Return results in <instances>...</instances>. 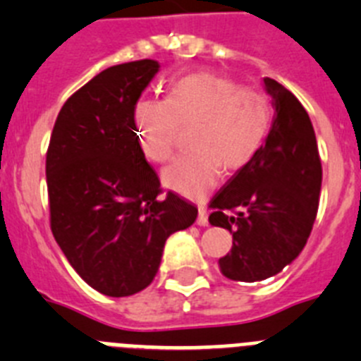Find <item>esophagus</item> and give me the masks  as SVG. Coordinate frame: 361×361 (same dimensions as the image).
Returning a JSON list of instances; mask_svg holds the SVG:
<instances>
[{
  "label": "esophagus",
  "instance_id": "obj_1",
  "mask_svg": "<svg viewBox=\"0 0 361 361\" xmlns=\"http://www.w3.org/2000/svg\"><path fill=\"white\" fill-rule=\"evenodd\" d=\"M197 210H200V214H197V225L207 226L209 225V216H207V210H204L203 204H200V207H197Z\"/></svg>",
  "mask_w": 361,
  "mask_h": 361
}]
</instances>
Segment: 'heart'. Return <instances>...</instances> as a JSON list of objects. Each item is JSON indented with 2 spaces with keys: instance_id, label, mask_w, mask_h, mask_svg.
<instances>
[{
  "instance_id": "b5f03b06",
  "label": "heart",
  "mask_w": 361,
  "mask_h": 361,
  "mask_svg": "<svg viewBox=\"0 0 361 361\" xmlns=\"http://www.w3.org/2000/svg\"><path fill=\"white\" fill-rule=\"evenodd\" d=\"M142 152L154 164L173 158L181 128L192 124V151L161 174L165 187L190 197L207 194L221 171H239L264 145L274 106L264 92L197 71L171 82L165 99H140L133 109Z\"/></svg>"
}]
</instances>
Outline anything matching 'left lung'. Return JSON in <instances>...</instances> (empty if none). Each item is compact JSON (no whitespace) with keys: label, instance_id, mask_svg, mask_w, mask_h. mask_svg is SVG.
<instances>
[{"label":"left lung","instance_id":"1","mask_svg":"<svg viewBox=\"0 0 361 361\" xmlns=\"http://www.w3.org/2000/svg\"><path fill=\"white\" fill-rule=\"evenodd\" d=\"M275 108L264 145L210 201V225L226 228L232 250L219 259L232 281L274 277L306 246L322 187V164L313 124L297 97L264 79Z\"/></svg>","mask_w":361,"mask_h":361}]
</instances>
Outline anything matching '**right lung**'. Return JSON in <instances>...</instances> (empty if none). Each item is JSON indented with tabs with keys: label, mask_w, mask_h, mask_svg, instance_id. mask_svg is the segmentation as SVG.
Returning <instances> with one entry per match:
<instances>
[{
	"label": "right lung",
	"mask_w": 361,
	"mask_h": 361,
	"mask_svg": "<svg viewBox=\"0 0 361 361\" xmlns=\"http://www.w3.org/2000/svg\"><path fill=\"white\" fill-rule=\"evenodd\" d=\"M160 70L142 59L100 71L64 102L47 152L50 226L86 284L108 297L147 288L167 237L197 209L160 180L136 136L133 109Z\"/></svg>",
	"instance_id": "right-lung-1"
}]
</instances>
